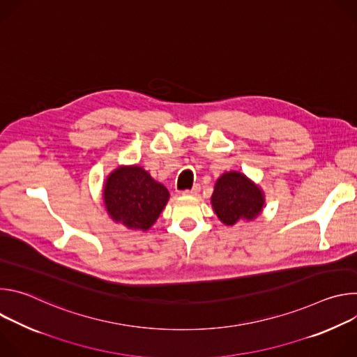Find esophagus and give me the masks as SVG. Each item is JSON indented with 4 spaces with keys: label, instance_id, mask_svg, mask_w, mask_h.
Segmentation results:
<instances>
[{
    "label": "esophagus",
    "instance_id": "esophagus-1",
    "mask_svg": "<svg viewBox=\"0 0 357 357\" xmlns=\"http://www.w3.org/2000/svg\"><path fill=\"white\" fill-rule=\"evenodd\" d=\"M199 192H200V186H199V185H195L192 189L183 190L182 193H183V195H189V196H196Z\"/></svg>",
    "mask_w": 357,
    "mask_h": 357
}]
</instances>
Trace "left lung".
<instances>
[{
  "label": "left lung",
  "instance_id": "1",
  "mask_svg": "<svg viewBox=\"0 0 357 357\" xmlns=\"http://www.w3.org/2000/svg\"><path fill=\"white\" fill-rule=\"evenodd\" d=\"M212 205L218 218L225 225H234L238 220H250L260 215L264 197L259 186L250 182L238 172L222 175L215 186Z\"/></svg>",
  "mask_w": 357,
  "mask_h": 357
}]
</instances>
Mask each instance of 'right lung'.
<instances>
[{
    "label": "right lung",
    "instance_id": "right-lung-1",
    "mask_svg": "<svg viewBox=\"0 0 357 357\" xmlns=\"http://www.w3.org/2000/svg\"><path fill=\"white\" fill-rule=\"evenodd\" d=\"M105 202L112 219L130 229L146 230L167 205V188L139 167L116 169L106 182Z\"/></svg>",
    "mask_w": 357,
    "mask_h": 357
}]
</instances>
